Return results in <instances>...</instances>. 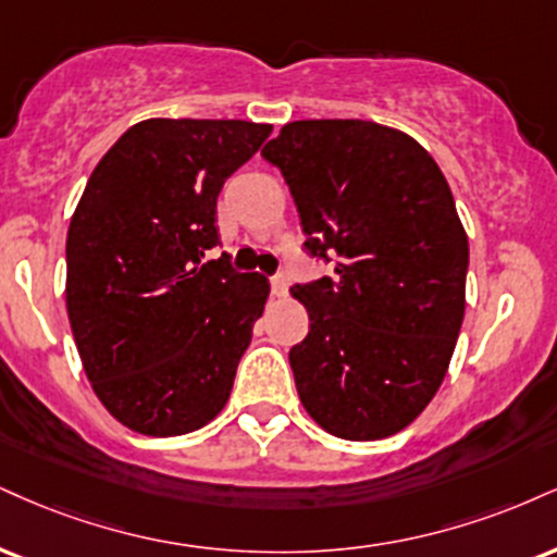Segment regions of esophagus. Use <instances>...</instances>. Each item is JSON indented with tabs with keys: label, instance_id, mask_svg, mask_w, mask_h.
I'll return each mask as SVG.
<instances>
[{
	"label": "esophagus",
	"instance_id": "34e87169",
	"mask_svg": "<svg viewBox=\"0 0 557 557\" xmlns=\"http://www.w3.org/2000/svg\"><path fill=\"white\" fill-rule=\"evenodd\" d=\"M270 285H272V293H274V296H285V293H287V277H285L283 272L272 274V277H270Z\"/></svg>",
	"mask_w": 557,
	"mask_h": 557
}]
</instances>
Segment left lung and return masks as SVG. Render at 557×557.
<instances>
[{"mask_svg":"<svg viewBox=\"0 0 557 557\" xmlns=\"http://www.w3.org/2000/svg\"><path fill=\"white\" fill-rule=\"evenodd\" d=\"M261 158L290 186L304 249L334 270L290 287L311 319L290 350L298 397L332 435L386 438L438 392L465 319L451 189L410 134L363 119L285 124Z\"/></svg>","mask_w":557,"mask_h":557,"instance_id":"1","label":"left lung"}]
</instances>
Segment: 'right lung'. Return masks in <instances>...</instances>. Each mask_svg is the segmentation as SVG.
Masks as SVG:
<instances>
[{"mask_svg":"<svg viewBox=\"0 0 557 557\" xmlns=\"http://www.w3.org/2000/svg\"><path fill=\"white\" fill-rule=\"evenodd\" d=\"M238 119H147L100 158L66 233V313L92 392L145 435L225 407L270 283L220 244L218 194L270 137Z\"/></svg>","mask_w":557,"mask_h":557,"instance_id":"obj_1","label":"right lung"}]
</instances>
